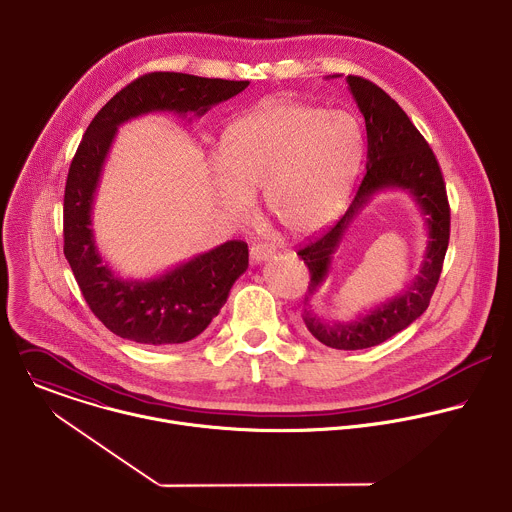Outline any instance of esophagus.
I'll return each mask as SVG.
<instances>
[{
	"label": "esophagus",
	"mask_w": 512,
	"mask_h": 512,
	"mask_svg": "<svg viewBox=\"0 0 512 512\" xmlns=\"http://www.w3.org/2000/svg\"><path fill=\"white\" fill-rule=\"evenodd\" d=\"M249 255H251L253 263H263V261H267L269 257L275 255V245H271V243H255L251 247Z\"/></svg>",
	"instance_id": "1"
}]
</instances>
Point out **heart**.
I'll return each mask as SVG.
<instances>
[{
  "instance_id": "b5f03b06",
  "label": "heart",
  "mask_w": 512,
  "mask_h": 512,
  "mask_svg": "<svg viewBox=\"0 0 512 512\" xmlns=\"http://www.w3.org/2000/svg\"><path fill=\"white\" fill-rule=\"evenodd\" d=\"M363 155V133L347 111L269 101L223 135L213 185L233 219L249 217L263 191L269 217L293 235L327 225L343 207Z\"/></svg>"
}]
</instances>
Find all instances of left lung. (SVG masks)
I'll list each match as a JSON object with an SVG mask.
<instances>
[{
    "label": "left lung",
    "instance_id": "left-lung-1",
    "mask_svg": "<svg viewBox=\"0 0 512 512\" xmlns=\"http://www.w3.org/2000/svg\"><path fill=\"white\" fill-rule=\"evenodd\" d=\"M347 83L365 117L367 169L345 215L297 251L311 275L305 303L311 301L317 287L327 277L331 257L347 227L377 191H409L421 207L429 227V245L421 273L399 297L351 323H325L317 315L305 311V325L317 341L333 349L357 351L391 339L427 311L449 247L451 207L439 161L401 105L365 77L347 75Z\"/></svg>",
    "mask_w": 512,
    "mask_h": 512
}]
</instances>
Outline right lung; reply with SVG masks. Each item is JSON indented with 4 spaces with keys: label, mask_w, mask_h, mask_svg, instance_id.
<instances>
[{
    "label": "right lung",
    "mask_w": 512,
    "mask_h": 512,
    "mask_svg": "<svg viewBox=\"0 0 512 512\" xmlns=\"http://www.w3.org/2000/svg\"><path fill=\"white\" fill-rule=\"evenodd\" d=\"M247 85L173 71L145 73L117 91L85 129L65 181L63 253L91 313L117 337L155 347L195 339L249 267L245 241H227L149 281L121 279L103 263L93 241L91 205L117 127L151 111L203 115Z\"/></svg>",
    "instance_id": "right-lung-1"
}]
</instances>
